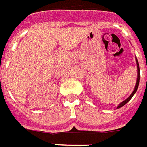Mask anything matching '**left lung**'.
<instances>
[{"instance_id":"8db88e82","label":"left lung","mask_w":147,"mask_h":147,"mask_svg":"<svg viewBox=\"0 0 147 147\" xmlns=\"http://www.w3.org/2000/svg\"><path fill=\"white\" fill-rule=\"evenodd\" d=\"M136 64H137V71H138V76H137V77H138V78H137V80H136V84L135 88H134V90L132 91V93L131 94V95H130L127 99H125L124 101H122V103L119 104V105L118 106V109H119V108L122 107L123 105H125V104L127 103L128 101H130V99L132 98V96L134 95V94L136 92V90H137V89H138V86H139V84H140V66H139V63H138L137 59H136Z\"/></svg>"}]
</instances>
